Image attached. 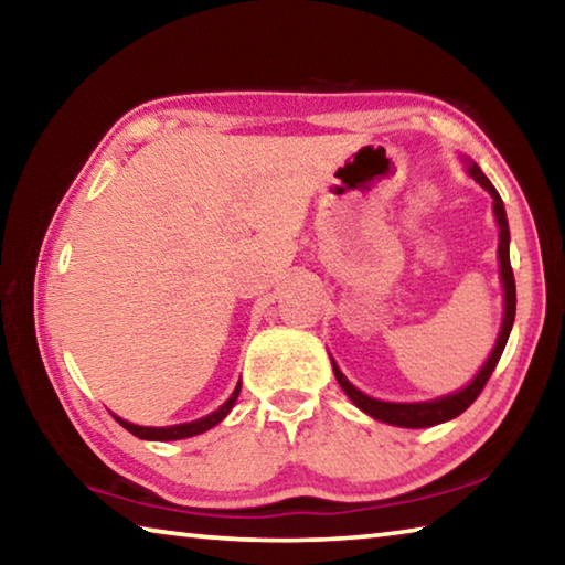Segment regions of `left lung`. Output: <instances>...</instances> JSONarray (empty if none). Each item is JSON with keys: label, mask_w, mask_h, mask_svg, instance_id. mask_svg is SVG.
Listing matches in <instances>:
<instances>
[{"label": "left lung", "mask_w": 565, "mask_h": 565, "mask_svg": "<svg viewBox=\"0 0 565 565\" xmlns=\"http://www.w3.org/2000/svg\"><path fill=\"white\" fill-rule=\"evenodd\" d=\"M468 174H471L478 181V184H481L493 196V214H495V222H499V228H501L499 262H501V281H503V291H505V317H503L501 337H499V341H495V349L491 351L489 361L483 363V369L478 371V376L471 381V384H468L463 391H458V394L444 396L438 401H428V404H388V401L371 398L366 394H361L359 388H353L347 381V376H343L339 371L337 363L331 361L337 381L341 384V388L347 391V396L353 401V404H356L363 411V414L374 416V418L384 420V424H391V426L426 428V426H436V424H444V420H451L456 416H461L463 411L471 406L478 396H481L483 386L489 384V379L493 374L495 363H499V359H501V353L505 349V341H509V333H511V327H513V319H515V279H513L511 256H509V242H511L509 218H505V209H503L499 191H495L491 181L483 177V171L478 169L476 164H468Z\"/></svg>", "instance_id": "8db88e82"}]
</instances>
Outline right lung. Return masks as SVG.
<instances>
[{
    "label": "right lung",
    "mask_w": 565,
    "mask_h": 565,
    "mask_svg": "<svg viewBox=\"0 0 565 565\" xmlns=\"http://www.w3.org/2000/svg\"><path fill=\"white\" fill-rule=\"evenodd\" d=\"M238 391H242V384H238V386L234 388L232 398H228L222 408L214 411V414H209L206 418L191 420V424H179V426H167V428H149V426H134V424H129V420L117 418V416H114V418H117L119 424H121L124 428H127L129 434L139 436V438H147V441H177V438H189V436L204 434V431H209V428H212V426H216L218 420H222V418L228 414V411H232L234 401H236V396H238Z\"/></svg>",
    "instance_id": "right-lung-1"
}]
</instances>
